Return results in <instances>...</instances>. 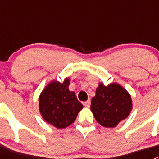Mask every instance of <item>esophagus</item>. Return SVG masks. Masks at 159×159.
Returning a JSON list of instances; mask_svg holds the SVG:
<instances>
[{"label": "esophagus", "instance_id": "34e87169", "mask_svg": "<svg viewBox=\"0 0 159 159\" xmlns=\"http://www.w3.org/2000/svg\"><path fill=\"white\" fill-rule=\"evenodd\" d=\"M84 105L86 107H89L90 105H91V101L90 100L85 101V102H84Z\"/></svg>", "mask_w": 159, "mask_h": 159}]
</instances>
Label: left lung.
I'll return each mask as SVG.
<instances>
[{
  "mask_svg": "<svg viewBox=\"0 0 159 159\" xmlns=\"http://www.w3.org/2000/svg\"><path fill=\"white\" fill-rule=\"evenodd\" d=\"M131 109V97L123 87L116 83L107 86L99 83L91 104V111L99 124L108 128L116 127Z\"/></svg>",
  "mask_w": 159,
  "mask_h": 159,
  "instance_id": "1",
  "label": "left lung"
}]
</instances>
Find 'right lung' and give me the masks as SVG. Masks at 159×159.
Segmentation results:
<instances>
[{"label": "right lung", "mask_w": 159, "mask_h": 159, "mask_svg": "<svg viewBox=\"0 0 159 159\" xmlns=\"http://www.w3.org/2000/svg\"><path fill=\"white\" fill-rule=\"evenodd\" d=\"M69 84V78L63 83L52 81L39 98V109L43 119L58 129L70 126L83 108L75 92L68 89Z\"/></svg>", "instance_id": "add662e5"}]
</instances>
